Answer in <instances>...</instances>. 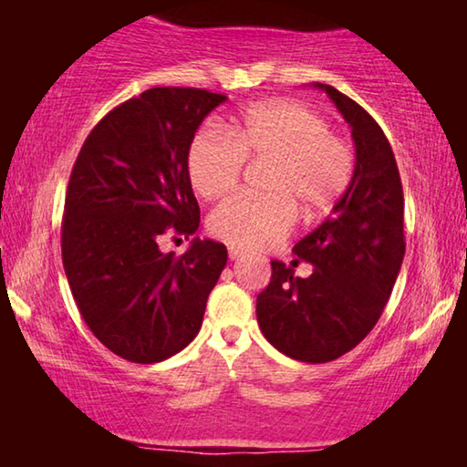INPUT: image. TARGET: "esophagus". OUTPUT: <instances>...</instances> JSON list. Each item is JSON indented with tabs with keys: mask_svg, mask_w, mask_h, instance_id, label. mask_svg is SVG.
<instances>
[{
	"mask_svg": "<svg viewBox=\"0 0 467 467\" xmlns=\"http://www.w3.org/2000/svg\"><path fill=\"white\" fill-rule=\"evenodd\" d=\"M228 257H231V259H239V257H243V251L236 249V247H231V249H228Z\"/></svg>",
	"mask_w": 467,
	"mask_h": 467,
	"instance_id": "obj_1",
	"label": "esophagus"
}]
</instances>
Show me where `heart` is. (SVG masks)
<instances>
[{
    "label": "heart",
    "instance_id": "obj_1",
    "mask_svg": "<svg viewBox=\"0 0 467 467\" xmlns=\"http://www.w3.org/2000/svg\"><path fill=\"white\" fill-rule=\"evenodd\" d=\"M244 161L272 164L265 200L234 195L208 218L216 239L236 249H267L286 239L296 223L321 218L350 185L354 156L344 138L311 107L292 100L265 102L241 119L200 130L187 150V175L195 193L218 197L241 183Z\"/></svg>",
    "mask_w": 467,
    "mask_h": 467
}]
</instances>
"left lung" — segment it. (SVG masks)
<instances>
[{
  "label": "left lung",
  "instance_id": "1",
  "mask_svg": "<svg viewBox=\"0 0 467 467\" xmlns=\"http://www.w3.org/2000/svg\"><path fill=\"white\" fill-rule=\"evenodd\" d=\"M326 90L352 128L357 164L350 185L326 223L295 244L315 270L298 278L272 262L257 295V323L282 354L319 365L350 352L368 336L404 262V189L383 130L358 102L329 84ZM298 262V259H295Z\"/></svg>",
  "mask_w": 467,
  "mask_h": 467
}]
</instances>
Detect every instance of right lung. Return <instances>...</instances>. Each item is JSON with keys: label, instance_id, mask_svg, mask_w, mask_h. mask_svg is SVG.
<instances>
[{"label": "right lung", "instance_id": "obj_1", "mask_svg": "<svg viewBox=\"0 0 467 467\" xmlns=\"http://www.w3.org/2000/svg\"><path fill=\"white\" fill-rule=\"evenodd\" d=\"M224 94L161 86L102 117L78 154L61 220V257L86 326L110 352L152 365L202 327L223 274V243L193 239L183 255L162 236L189 239L200 205L187 150Z\"/></svg>", "mask_w": 467, "mask_h": 467}]
</instances>
